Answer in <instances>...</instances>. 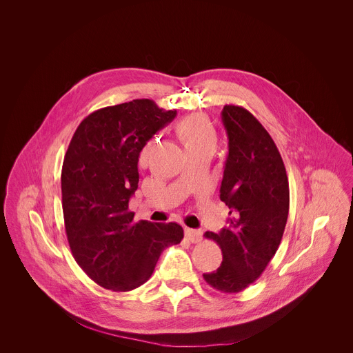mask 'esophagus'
Masks as SVG:
<instances>
[{"instance_id": "1", "label": "esophagus", "mask_w": 353, "mask_h": 353, "mask_svg": "<svg viewBox=\"0 0 353 353\" xmlns=\"http://www.w3.org/2000/svg\"><path fill=\"white\" fill-rule=\"evenodd\" d=\"M185 238L192 243H197L202 239V232L201 230H196V229L185 228Z\"/></svg>"}]
</instances>
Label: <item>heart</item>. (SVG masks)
<instances>
[{"label": "heart", "instance_id": "heart-1", "mask_svg": "<svg viewBox=\"0 0 353 353\" xmlns=\"http://www.w3.org/2000/svg\"><path fill=\"white\" fill-rule=\"evenodd\" d=\"M176 134L180 139L186 154L190 153H210L217 148V131L210 120L194 115L185 118L177 123ZM152 141L147 143L140 152V165H145L148 163V157L151 153Z\"/></svg>", "mask_w": 353, "mask_h": 353}]
</instances>
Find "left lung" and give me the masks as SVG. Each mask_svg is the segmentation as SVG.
<instances>
[{"label": "left lung", "mask_w": 353, "mask_h": 353, "mask_svg": "<svg viewBox=\"0 0 353 353\" xmlns=\"http://www.w3.org/2000/svg\"><path fill=\"white\" fill-rule=\"evenodd\" d=\"M229 140L219 199L230 212L228 228L206 232L222 250V263L203 274L208 285L235 294L256 281L282 241L290 208L285 164L263 125L243 107L221 112Z\"/></svg>", "instance_id": "1"}]
</instances>
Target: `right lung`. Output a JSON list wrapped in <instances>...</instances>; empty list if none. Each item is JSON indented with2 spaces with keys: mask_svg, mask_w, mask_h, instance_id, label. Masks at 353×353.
I'll return each instance as SVG.
<instances>
[{
  "mask_svg": "<svg viewBox=\"0 0 353 353\" xmlns=\"http://www.w3.org/2000/svg\"><path fill=\"white\" fill-rule=\"evenodd\" d=\"M176 115L136 99L92 112L70 141L61 176L68 245L84 272L107 290L145 283L163 250L184 238L176 222H134L128 210L140 152Z\"/></svg>",
  "mask_w": 353,
  "mask_h": 353,
  "instance_id": "right-lung-1",
  "label": "right lung"
}]
</instances>
